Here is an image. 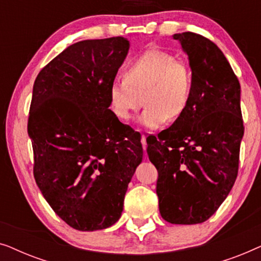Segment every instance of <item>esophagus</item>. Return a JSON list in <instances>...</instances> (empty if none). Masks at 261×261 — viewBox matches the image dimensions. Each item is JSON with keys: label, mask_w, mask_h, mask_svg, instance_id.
Returning <instances> with one entry per match:
<instances>
[{"label": "esophagus", "mask_w": 261, "mask_h": 261, "mask_svg": "<svg viewBox=\"0 0 261 261\" xmlns=\"http://www.w3.org/2000/svg\"><path fill=\"white\" fill-rule=\"evenodd\" d=\"M141 144H142V148H144V151H146V148H147V141H146L145 134L141 135Z\"/></svg>", "instance_id": "esophagus-1"}]
</instances>
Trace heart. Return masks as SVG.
Returning <instances> with one entry per match:
<instances>
[{"instance_id":"obj_1","label":"heart","mask_w":261,"mask_h":261,"mask_svg":"<svg viewBox=\"0 0 261 261\" xmlns=\"http://www.w3.org/2000/svg\"><path fill=\"white\" fill-rule=\"evenodd\" d=\"M194 76L191 67L172 53L158 48L146 49L124 69V78L115 80L109 87V107L121 121L130 119L142 106L145 127L158 128L184 115L190 105Z\"/></svg>"}]
</instances>
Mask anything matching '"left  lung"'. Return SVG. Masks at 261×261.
Wrapping results in <instances>:
<instances>
[{"instance_id":"obj_1","label":"left lung","mask_w":261,"mask_h":261,"mask_svg":"<svg viewBox=\"0 0 261 261\" xmlns=\"http://www.w3.org/2000/svg\"><path fill=\"white\" fill-rule=\"evenodd\" d=\"M194 76L184 115L158 137L147 138V154L158 170L162 217L174 224L209 219L229 194L239 171L244 121L240 83L222 51L201 34H174Z\"/></svg>"}]
</instances>
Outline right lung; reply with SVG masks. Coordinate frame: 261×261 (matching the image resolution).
Here are the masks:
<instances>
[{"label":"right lung","mask_w":261,"mask_h":261,"mask_svg":"<svg viewBox=\"0 0 261 261\" xmlns=\"http://www.w3.org/2000/svg\"><path fill=\"white\" fill-rule=\"evenodd\" d=\"M123 37L69 46L35 78L28 135L33 173L57 215L77 230L108 228L142 160L141 135L109 109V87L126 58Z\"/></svg>","instance_id":"obj_1"}]
</instances>
